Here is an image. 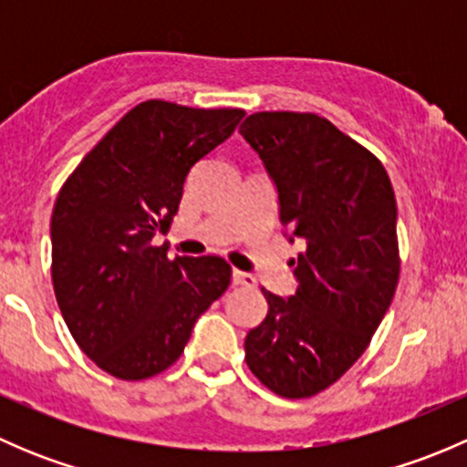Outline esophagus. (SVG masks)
<instances>
[{
  "label": "esophagus",
  "instance_id": "obj_1",
  "mask_svg": "<svg viewBox=\"0 0 467 467\" xmlns=\"http://www.w3.org/2000/svg\"><path fill=\"white\" fill-rule=\"evenodd\" d=\"M233 285L255 286L257 280H255V275H251V273H244V271H237V268H234V271H233Z\"/></svg>",
  "mask_w": 467,
  "mask_h": 467
}]
</instances>
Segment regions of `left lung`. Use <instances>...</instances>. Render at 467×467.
I'll use <instances>...</instances> for the list:
<instances>
[{
  "mask_svg": "<svg viewBox=\"0 0 467 467\" xmlns=\"http://www.w3.org/2000/svg\"><path fill=\"white\" fill-rule=\"evenodd\" d=\"M239 133L260 153L280 223L305 244L298 289H262L266 318L246 334V364L273 393L312 398L368 348L400 277L398 207L384 164L314 112H255Z\"/></svg>",
  "mask_w": 467,
  "mask_h": 467,
  "instance_id": "obj_1",
  "label": "left lung"
}]
</instances>
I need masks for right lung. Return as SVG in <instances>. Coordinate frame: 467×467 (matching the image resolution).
Segmentation results:
<instances>
[{"mask_svg":"<svg viewBox=\"0 0 467 467\" xmlns=\"http://www.w3.org/2000/svg\"><path fill=\"white\" fill-rule=\"evenodd\" d=\"M239 108L149 99L69 173L51 214V282L74 341L108 375L149 379L176 364L196 318L221 298L223 257H176L167 233L190 169L230 138Z\"/></svg>","mask_w":467,"mask_h":467,"instance_id":"add662e5","label":"right lung"}]
</instances>
